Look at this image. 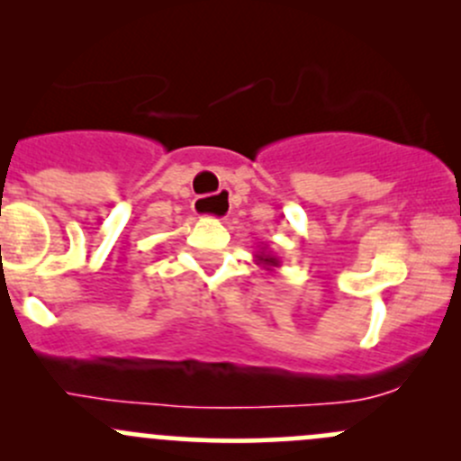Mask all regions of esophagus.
<instances>
[{
  "instance_id": "1",
  "label": "esophagus",
  "mask_w": 461,
  "mask_h": 461,
  "mask_svg": "<svg viewBox=\"0 0 461 461\" xmlns=\"http://www.w3.org/2000/svg\"><path fill=\"white\" fill-rule=\"evenodd\" d=\"M222 196L227 198V192H218V198H212V201H222ZM209 201H207V196H203V198H198L196 201V209H201V207H204V204H207Z\"/></svg>"
}]
</instances>
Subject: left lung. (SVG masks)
<instances>
[{"mask_svg": "<svg viewBox=\"0 0 461 461\" xmlns=\"http://www.w3.org/2000/svg\"><path fill=\"white\" fill-rule=\"evenodd\" d=\"M254 260H257V265H263L267 272H276V269L281 267V258H278L267 245H265V248H258V252L254 254Z\"/></svg>", "mask_w": 461, "mask_h": 461, "instance_id": "left-lung-1", "label": "left lung"}]
</instances>
